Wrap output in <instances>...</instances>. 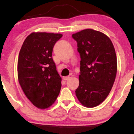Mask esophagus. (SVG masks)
I'll return each mask as SVG.
<instances>
[{"label": "esophagus", "mask_w": 134, "mask_h": 134, "mask_svg": "<svg viewBox=\"0 0 134 134\" xmlns=\"http://www.w3.org/2000/svg\"><path fill=\"white\" fill-rule=\"evenodd\" d=\"M69 79V76H65V77H63V79H64V81H67V80H68Z\"/></svg>", "instance_id": "esophagus-1"}]
</instances>
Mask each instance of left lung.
Wrapping results in <instances>:
<instances>
[{"label": "left lung", "mask_w": 134, "mask_h": 134, "mask_svg": "<svg viewBox=\"0 0 134 134\" xmlns=\"http://www.w3.org/2000/svg\"><path fill=\"white\" fill-rule=\"evenodd\" d=\"M80 53L79 85L76 95L84 107L99 105L108 96L116 77L117 60L111 40L100 31L86 29L72 35Z\"/></svg>", "instance_id": "obj_1"}]
</instances>
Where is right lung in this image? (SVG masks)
I'll list each match as a JSON object with an SVG mask.
<instances>
[{
	"mask_svg": "<svg viewBox=\"0 0 134 134\" xmlns=\"http://www.w3.org/2000/svg\"><path fill=\"white\" fill-rule=\"evenodd\" d=\"M62 34L33 32L27 36L20 50L18 81L28 99L38 108H48L60 91L62 78L52 58L55 43Z\"/></svg>",
	"mask_w": 134,
	"mask_h": 134,
	"instance_id": "add662e5",
	"label": "right lung"
}]
</instances>
